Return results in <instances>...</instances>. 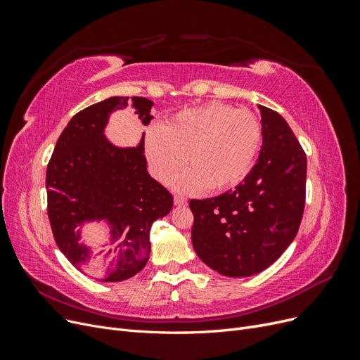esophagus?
Instances as JSON below:
<instances>
[{"label":"esophagus","instance_id":"obj_1","mask_svg":"<svg viewBox=\"0 0 360 360\" xmlns=\"http://www.w3.org/2000/svg\"><path fill=\"white\" fill-rule=\"evenodd\" d=\"M174 204L179 207H184L188 204V200L183 197V195H174Z\"/></svg>","mask_w":360,"mask_h":360}]
</instances>
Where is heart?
<instances>
[{
    "instance_id": "heart-1",
    "label": "heart",
    "mask_w": 360,
    "mask_h": 360,
    "mask_svg": "<svg viewBox=\"0 0 360 360\" xmlns=\"http://www.w3.org/2000/svg\"><path fill=\"white\" fill-rule=\"evenodd\" d=\"M261 146L263 126L257 115L224 103L184 110L147 130L144 138L158 180L168 181L188 160L191 168L174 180V186L186 192L236 186L252 169Z\"/></svg>"
}]
</instances>
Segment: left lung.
Wrapping results in <instances>:
<instances>
[{"mask_svg":"<svg viewBox=\"0 0 360 360\" xmlns=\"http://www.w3.org/2000/svg\"><path fill=\"white\" fill-rule=\"evenodd\" d=\"M263 147L245 180L219 197L191 200L192 245L217 274H259L296 237L307 197V155L276 111L259 106Z\"/></svg>","mask_w":360,"mask_h":360,"instance_id":"left-lung-1","label":"left lung"}]
</instances>
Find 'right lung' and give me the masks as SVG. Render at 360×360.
I'll use <instances>...</instances> for the list:
<instances>
[{
	"label": "right lung",
	"mask_w": 360,
	"mask_h": 360,
	"mask_svg": "<svg viewBox=\"0 0 360 360\" xmlns=\"http://www.w3.org/2000/svg\"><path fill=\"white\" fill-rule=\"evenodd\" d=\"M129 105L144 124L153 118V102L146 97H110L85 108L63 130L46 169L48 216L57 246L76 269L105 282L143 270L151 225L172 209V195L147 171L144 138L138 147L118 148L103 135L110 114ZM89 220L112 225L113 243L96 255L79 245L77 228Z\"/></svg>",
	"instance_id": "1"
}]
</instances>
